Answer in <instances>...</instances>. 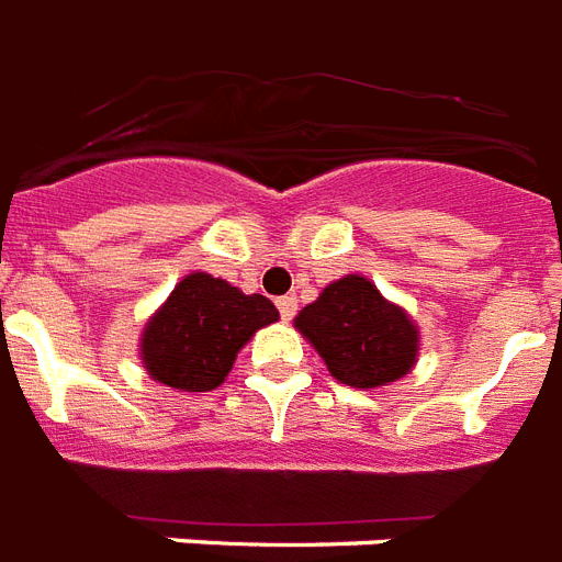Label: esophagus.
I'll use <instances>...</instances> for the list:
<instances>
[{"label": "esophagus", "mask_w": 562, "mask_h": 562, "mask_svg": "<svg viewBox=\"0 0 562 562\" xmlns=\"http://www.w3.org/2000/svg\"><path fill=\"white\" fill-rule=\"evenodd\" d=\"M278 313H281V318H284V322H290V318L295 316V310H299V302H295V295H281V299H278Z\"/></svg>", "instance_id": "34e87169"}]
</instances>
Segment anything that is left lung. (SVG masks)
<instances>
[{"label":"left lung","mask_w":562,"mask_h":562,"mask_svg":"<svg viewBox=\"0 0 562 562\" xmlns=\"http://www.w3.org/2000/svg\"><path fill=\"white\" fill-rule=\"evenodd\" d=\"M295 327L325 359L327 371L353 389L394 383L415 366L417 327L362 276L327 284L295 316Z\"/></svg>","instance_id":"left-lung-1"}]
</instances>
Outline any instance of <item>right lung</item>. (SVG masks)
<instances>
[{
  "mask_svg": "<svg viewBox=\"0 0 562 562\" xmlns=\"http://www.w3.org/2000/svg\"><path fill=\"white\" fill-rule=\"evenodd\" d=\"M278 322L267 295H246L223 278L191 272L147 322L142 359L147 374L179 392H211L235 366L237 351L263 325Z\"/></svg>",
  "mask_w": 562,
  "mask_h": 562,
  "instance_id": "add662e5",
  "label": "right lung"
}]
</instances>
